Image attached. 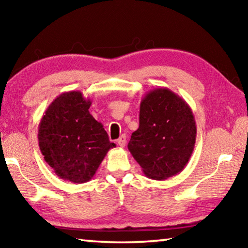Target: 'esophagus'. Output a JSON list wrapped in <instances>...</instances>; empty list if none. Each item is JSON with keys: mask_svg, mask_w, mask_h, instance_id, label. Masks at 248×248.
Listing matches in <instances>:
<instances>
[{"mask_svg": "<svg viewBox=\"0 0 248 248\" xmlns=\"http://www.w3.org/2000/svg\"><path fill=\"white\" fill-rule=\"evenodd\" d=\"M117 143H118V145L121 146V148H124L125 143H127V138H125V136H121L119 139L117 140Z\"/></svg>", "mask_w": 248, "mask_h": 248, "instance_id": "1", "label": "esophagus"}]
</instances>
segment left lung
Masks as SVG:
<instances>
[{
  "mask_svg": "<svg viewBox=\"0 0 248 248\" xmlns=\"http://www.w3.org/2000/svg\"><path fill=\"white\" fill-rule=\"evenodd\" d=\"M139 124L128 149L144 175L164 180L180 173L196 143L197 127L189 105L166 87L154 89L141 100Z\"/></svg>",
  "mask_w": 248,
  "mask_h": 248,
  "instance_id": "obj_1",
  "label": "left lung"
}]
</instances>
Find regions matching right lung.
Returning a JSON list of instances; mask_svg holds the SVG:
<instances>
[{"mask_svg":"<svg viewBox=\"0 0 248 248\" xmlns=\"http://www.w3.org/2000/svg\"><path fill=\"white\" fill-rule=\"evenodd\" d=\"M91 99L79 91L65 92L49 105L38 127L41 154L59 177L83 184L93 178L116 144L90 114Z\"/></svg>","mask_w":248,"mask_h":248,"instance_id":"right-lung-1","label":"right lung"}]
</instances>
